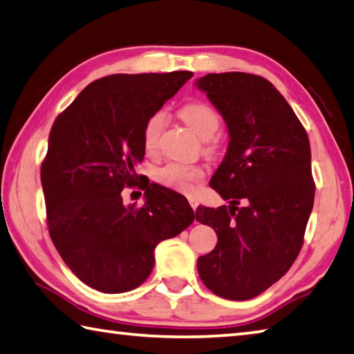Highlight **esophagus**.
Wrapping results in <instances>:
<instances>
[{"label": "esophagus", "mask_w": 354, "mask_h": 354, "mask_svg": "<svg viewBox=\"0 0 354 354\" xmlns=\"http://www.w3.org/2000/svg\"><path fill=\"white\" fill-rule=\"evenodd\" d=\"M189 205H191V208L196 211V209H197V206H198L197 198H194V197H189Z\"/></svg>", "instance_id": "esophagus-1"}]
</instances>
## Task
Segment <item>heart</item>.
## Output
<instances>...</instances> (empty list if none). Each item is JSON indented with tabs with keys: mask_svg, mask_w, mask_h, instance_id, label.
I'll list each match as a JSON object with an SVG mask.
<instances>
[{
	"mask_svg": "<svg viewBox=\"0 0 354 354\" xmlns=\"http://www.w3.org/2000/svg\"><path fill=\"white\" fill-rule=\"evenodd\" d=\"M178 114L200 138L206 140V151L214 152L216 143L212 138H214L220 126H222V120H220L217 111L203 102H189L180 109ZM165 123L166 114L163 111L154 112V114L146 120L142 137L145 149L148 152H156L158 149L160 137H162V132L165 129ZM203 177L205 169L202 166L183 165L177 162H171L162 166L154 174V178L158 185L172 191L185 192V194H189V192L194 191L196 183L200 182Z\"/></svg>",
	"mask_w": 354,
	"mask_h": 354,
	"instance_id": "obj_1",
	"label": "heart"
}]
</instances>
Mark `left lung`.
<instances>
[{"instance_id":"8db88e82","label":"left lung","mask_w":354,"mask_h":354,"mask_svg":"<svg viewBox=\"0 0 354 354\" xmlns=\"http://www.w3.org/2000/svg\"><path fill=\"white\" fill-rule=\"evenodd\" d=\"M196 84L230 132L228 151L209 182L230 206L196 211L217 234L216 248L197 260L198 276L214 295L248 301L276 283L301 252L316 189L310 140L263 77L208 73Z\"/></svg>"}]
</instances>
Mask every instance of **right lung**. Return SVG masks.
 Here are the masks:
<instances>
[{
  "label": "right lung",
  "instance_id": "obj_1",
  "mask_svg": "<svg viewBox=\"0 0 354 354\" xmlns=\"http://www.w3.org/2000/svg\"><path fill=\"white\" fill-rule=\"evenodd\" d=\"M192 77L115 73L95 80L52 124L41 163L48 228L64 263L102 292L142 285L154 268V250L194 222L180 194L143 185L146 202L123 205L145 157L143 126Z\"/></svg>",
  "mask_w": 354,
  "mask_h": 354
}]
</instances>
